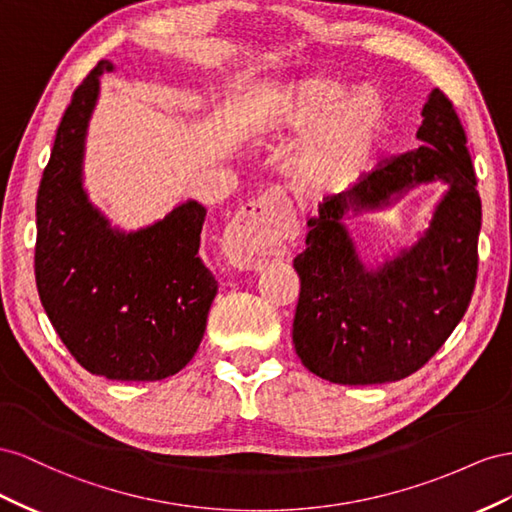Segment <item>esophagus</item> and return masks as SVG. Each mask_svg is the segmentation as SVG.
<instances>
[{"label":"esophagus","mask_w":512,"mask_h":512,"mask_svg":"<svg viewBox=\"0 0 512 512\" xmlns=\"http://www.w3.org/2000/svg\"><path fill=\"white\" fill-rule=\"evenodd\" d=\"M279 206H283V195L270 188L233 218L225 236L227 257L233 268L261 270L266 261L283 255L281 244L274 240V227L268 218V210Z\"/></svg>","instance_id":"esophagus-1"}]
</instances>
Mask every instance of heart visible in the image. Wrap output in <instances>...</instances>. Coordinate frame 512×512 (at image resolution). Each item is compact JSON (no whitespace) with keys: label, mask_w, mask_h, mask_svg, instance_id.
<instances>
[{"label":"heart","mask_w":512,"mask_h":512,"mask_svg":"<svg viewBox=\"0 0 512 512\" xmlns=\"http://www.w3.org/2000/svg\"><path fill=\"white\" fill-rule=\"evenodd\" d=\"M386 126L382 98L324 72L270 85L251 107L257 141L302 135L289 154V171L315 197L352 191L367 178Z\"/></svg>","instance_id":"obj_1"}]
</instances>
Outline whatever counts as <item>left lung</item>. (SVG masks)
Listing matches in <instances>:
<instances>
[{"label": "left lung", "instance_id": "1", "mask_svg": "<svg viewBox=\"0 0 512 512\" xmlns=\"http://www.w3.org/2000/svg\"><path fill=\"white\" fill-rule=\"evenodd\" d=\"M420 115L422 145L326 199L306 223V248L294 259L300 298L291 337L304 367L326 382L369 386L412 375L444 345L472 300L483 212L465 133L437 87ZM435 181L447 191L417 242L367 265L346 218L383 211Z\"/></svg>", "mask_w": 512, "mask_h": 512}]
</instances>
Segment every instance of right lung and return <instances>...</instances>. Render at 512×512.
<instances>
[{"label": "right lung", "mask_w": 512, "mask_h": 512, "mask_svg": "<svg viewBox=\"0 0 512 512\" xmlns=\"http://www.w3.org/2000/svg\"><path fill=\"white\" fill-rule=\"evenodd\" d=\"M98 66L72 94L36 199V285L68 352L85 371L156 382L197 354L216 296L199 259L206 208L178 203L165 218L124 231L90 201L85 139L100 96Z\"/></svg>", "instance_id": "add662e5"}]
</instances>
